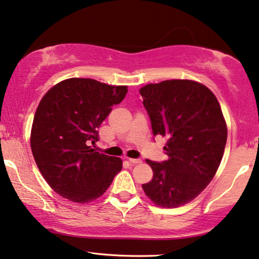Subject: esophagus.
<instances>
[{
  "label": "esophagus",
  "instance_id": "obj_1",
  "mask_svg": "<svg viewBox=\"0 0 259 259\" xmlns=\"http://www.w3.org/2000/svg\"><path fill=\"white\" fill-rule=\"evenodd\" d=\"M128 161L131 162V164L136 165V164H140V162H141V159H134V158H128Z\"/></svg>",
  "mask_w": 259,
  "mask_h": 259
}]
</instances>
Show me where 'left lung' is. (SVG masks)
I'll return each instance as SVG.
<instances>
[{
  "label": "left lung",
  "instance_id": "8db88e82",
  "mask_svg": "<svg viewBox=\"0 0 259 259\" xmlns=\"http://www.w3.org/2000/svg\"><path fill=\"white\" fill-rule=\"evenodd\" d=\"M153 136L167 139L162 162L146 160L153 178L143 185L157 206H183L203 192L224 154L228 127L221 105L203 83L165 80L141 87Z\"/></svg>",
  "mask_w": 259,
  "mask_h": 259
}]
</instances>
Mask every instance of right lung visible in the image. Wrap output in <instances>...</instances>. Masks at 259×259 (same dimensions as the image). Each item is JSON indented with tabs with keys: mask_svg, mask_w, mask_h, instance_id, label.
<instances>
[{
	"mask_svg": "<svg viewBox=\"0 0 259 259\" xmlns=\"http://www.w3.org/2000/svg\"><path fill=\"white\" fill-rule=\"evenodd\" d=\"M127 86L70 77L41 99L30 132L35 162L48 185L74 203L98 199L121 171L120 158L95 152L98 128L113 105L123 100Z\"/></svg>",
	"mask_w": 259,
	"mask_h": 259,
	"instance_id": "right-lung-1",
	"label": "right lung"
}]
</instances>
